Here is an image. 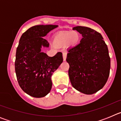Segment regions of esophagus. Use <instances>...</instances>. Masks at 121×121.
<instances>
[{
    "instance_id": "1",
    "label": "esophagus",
    "mask_w": 121,
    "mask_h": 121,
    "mask_svg": "<svg viewBox=\"0 0 121 121\" xmlns=\"http://www.w3.org/2000/svg\"><path fill=\"white\" fill-rule=\"evenodd\" d=\"M67 53L66 51L64 52L63 53V59H64V60H65L66 58H67Z\"/></svg>"
}]
</instances>
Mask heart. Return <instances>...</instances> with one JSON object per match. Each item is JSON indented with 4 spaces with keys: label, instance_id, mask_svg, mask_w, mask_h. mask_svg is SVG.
Segmentation results:
<instances>
[{
    "label": "heart",
    "instance_id": "obj_1",
    "mask_svg": "<svg viewBox=\"0 0 121 121\" xmlns=\"http://www.w3.org/2000/svg\"><path fill=\"white\" fill-rule=\"evenodd\" d=\"M79 34L77 31H65L57 33L54 37V42L59 45L68 43L70 46H76L79 42Z\"/></svg>",
    "mask_w": 121,
    "mask_h": 121
}]
</instances>
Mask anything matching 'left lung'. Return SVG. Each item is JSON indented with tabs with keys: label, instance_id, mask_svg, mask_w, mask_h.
<instances>
[{
	"label": "left lung",
	"instance_id": "left-lung-1",
	"mask_svg": "<svg viewBox=\"0 0 121 121\" xmlns=\"http://www.w3.org/2000/svg\"><path fill=\"white\" fill-rule=\"evenodd\" d=\"M82 36L80 43L68 49L67 60L71 85L85 95H92L106 84L110 70L107 45L102 35L90 28H73Z\"/></svg>",
	"mask_w": 121,
	"mask_h": 121
}]
</instances>
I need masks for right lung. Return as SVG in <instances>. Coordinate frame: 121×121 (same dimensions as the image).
<instances>
[{
    "instance_id": "add662e5",
    "label": "right lung",
    "mask_w": 121,
    "mask_h": 121,
    "mask_svg": "<svg viewBox=\"0 0 121 121\" xmlns=\"http://www.w3.org/2000/svg\"><path fill=\"white\" fill-rule=\"evenodd\" d=\"M57 26L35 25L23 33L19 40L15 61L17 79L22 90L34 98H42L50 93L51 76L63 62L61 52L49 57L41 51L50 45L43 37Z\"/></svg>"
}]
</instances>
